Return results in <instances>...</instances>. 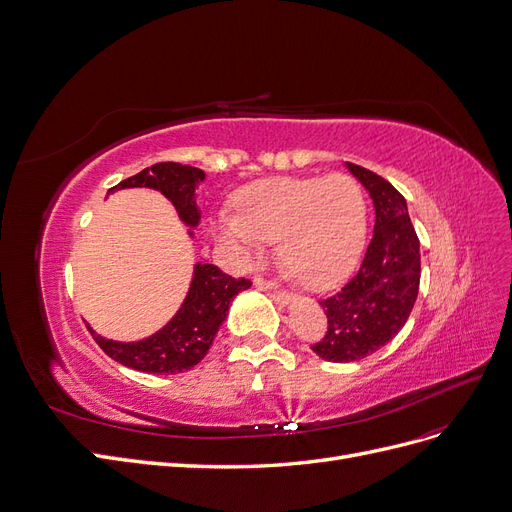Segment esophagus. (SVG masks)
<instances>
[{"label":"esophagus","instance_id":"1","mask_svg":"<svg viewBox=\"0 0 512 512\" xmlns=\"http://www.w3.org/2000/svg\"><path fill=\"white\" fill-rule=\"evenodd\" d=\"M255 287L259 289V291H266L274 301H278V304H289L291 301V295L285 291V289H280L278 285H274V282H270V280H266V278H261V276H255Z\"/></svg>","mask_w":512,"mask_h":512}]
</instances>
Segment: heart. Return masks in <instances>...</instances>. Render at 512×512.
I'll list each match as a JSON object with an SVG mask.
<instances>
[{
    "instance_id": "obj_1",
    "label": "heart",
    "mask_w": 512,
    "mask_h": 512,
    "mask_svg": "<svg viewBox=\"0 0 512 512\" xmlns=\"http://www.w3.org/2000/svg\"><path fill=\"white\" fill-rule=\"evenodd\" d=\"M236 211L219 217V240L242 261L276 240L278 261L308 289L342 280L365 244V198L344 173L257 181L238 194Z\"/></svg>"
}]
</instances>
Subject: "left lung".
<instances>
[{
    "label": "left lung",
    "instance_id": "1",
    "mask_svg": "<svg viewBox=\"0 0 512 512\" xmlns=\"http://www.w3.org/2000/svg\"><path fill=\"white\" fill-rule=\"evenodd\" d=\"M373 206V236L361 268L335 295L320 299L327 314L325 337L312 350L331 363H352L386 346L399 333L420 291V240L407 202L390 181L348 162Z\"/></svg>",
    "mask_w": 512,
    "mask_h": 512
}]
</instances>
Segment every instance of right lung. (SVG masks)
Returning a JSON list of instances; mask_svg holds the SVG:
<instances>
[{"instance_id":"1","label":"right lung","mask_w":512,"mask_h":512,"mask_svg":"<svg viewBox=\"0 0 512 512\" xmlns=\"http://www.w3.org/2000/svg\"><path fill=\"white\" fill-rule=\"evenodd\" d=\"M198 181H204V173L196 166L158 162L120 181L109 192L124 187L160 189L175 204L179 217L187 225H196L200 221L194 200V189ZM249 287V278H232L230 274H223L213 263H198L183 306L175 318L158 333L141 339V342L120 344L97 335L90 327L88 331L94 337V342L101 346V350L124 367L160 375L181 373L198 365L206 356L227 316V310H230L232 299Z\"/></svg>"}]
</instances>
